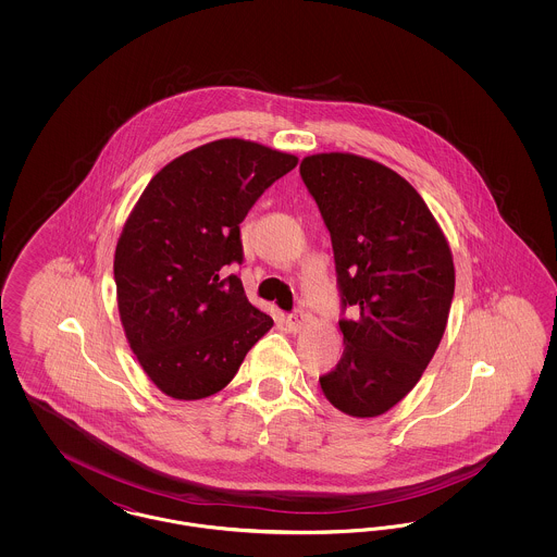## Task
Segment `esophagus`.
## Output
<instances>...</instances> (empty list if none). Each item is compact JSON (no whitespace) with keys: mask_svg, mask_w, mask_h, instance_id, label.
Wrapping results in <instances>:
<instances>
[{"mask_svg":"<svg viewBox=\"0 0 557 557\" xmlns=\"http://www.w3.org/2000/svg\"><path fill=\"white\" fill-rule=\"evenodd\" d=\"M307 321H309V313L302 311V309H294L292 313L286 315V325H288L290 332H300L307 325Z\"/></svg>","mask_w":557,"mask_h":557,"instance_id":"obj_1","label":"esophagus"}]
</instances>
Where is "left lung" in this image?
Here are the masks:
<instances>
[{
	"mask_svg": "<svg viewBox=\"0 0 557 557\" xmlns=\"http://www.w3.org/2000/svg\"><path fill=\"white\" fill-rule=\"evenodd\" d=\"M330 232L345 352L319 377L352 418L386 413L422 377L447 327L455 292L449 244L422 196L375 160L330 152L300 162Z\"/></svg>",
	"mask_w": 557,
	"mask_h": 557,
	"instance_id": "8db88e82",
	"label": "left lung"
}]
</instances>
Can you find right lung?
<instances>
[{"mask_svg": "<svg viewBox=\"0 0 557 557\" xmlns=\"http://www.w3.org/2000/svg\"><path fill=\"white\" fill-rule=\"evenodd\" d=\"M298 159L216 139L171 160L139 196L114 252L119 313L139 366L169 397L225 388L273 319L238 275L239 223Z\"/></svg>", "mask_w": 557, "mask_h": 557, "instance_id": "1", "label": "right lung"}]
</instances>
